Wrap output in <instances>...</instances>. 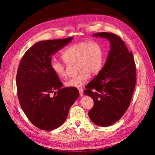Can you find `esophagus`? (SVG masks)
Wrapping results in <instances>:
<instances>
[{"label": "esophagus", "instance_id": "obj_1", "mask_svg": "<svg viewBox=\"0 0 155 155\" xmlns=\"http://www.w3.org/2000/svg\"><path fill=\"white\" fill-rule=\"evenodd\" d=\"M79 95H80V96H83V91L82 90V89H79Z\"/></svg>", "mask_w": 155, "mask_h": 155}]
</instances>
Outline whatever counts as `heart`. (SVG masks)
<instances>
[{
    "label": "heart",
    "mask_w": 155,
    "mask_h": 155,
    "mask_svg": "<svg viewBox=\"0 0 155 155\" xmlns=\"http://www.w3.org/2000/svg\"><path fill=\"white\" fill-rule=\"evenodd\" d=\"M65 62L52 60L50 67L52 71L59 77L67 76L66 64L77 62V68L79 74L70 78L65 82L68 87L80 88L87 82L91 75L100 72L104 64V50L97 42H81L69 46L62 54Z\"/></svg>",
    "instance_id": "heart-1"
}]
</instances>
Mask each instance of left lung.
<instances>
[{"label": "left lung", "instance_id": "1", "mask_svg": "<svg viewBox=\"0 0 155 155\" xmlns=\"http://www.w3.org/2000/svg\"><path fill=\"white\" fill-rule=\"evenodd\" d=\"M107 39L110 50L104 67L85 87L84 94L92 97L88 116L97 125L107 127L120 120L127 110L136 85L133 55L117 35L109 32L94 34Z\"/></svg>", "mask_w": 155, "mask_h": 155}]
</instances>
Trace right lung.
<instances>
[{
	"mask_svg": "<svg viewBox=\"0 0 155 155\" xmlns=\"http://www.w3.org/2000/svg\"><path fill=\"white\" fill-rule=\"evenodd\" d=\"M72 39L38 42L26 51L18 66L16 83L21 107L40 129L51 130L61 125L79 95L77 88H62V82L50 67L51 56Z\"/></svg>",
	"mask_w": 155,
	"mask_h": 155,
	"instance_id": "right-lung-1",
	"label": "right lung"
}]
</instances>
